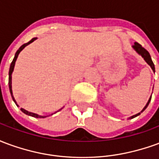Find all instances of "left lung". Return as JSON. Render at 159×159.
I'll list each match as a JSON object with an SVG mask.
<instances>
[{
  "instance_id": "left-lung-1",
  "label": "left lung",
  "mask_w": 159,
  "mask_h": 159,
  "mask_svg": "<svg viewBox=\"0 0 159 159\" xmlns=\"http://www.w3.org/2000/svg\"><path fill=\"white\" fill-rule=\"evenodd\" d=\"M132 48H133V49L135 51V52L139 54V55H140L142 58L144 59V60L146 61V62L149 65V66H151V68H152V70H153L154 72H155V66H154V64L153 62H152V58H151V55L149 52H147L146 49L144 48H142L141 47V45H140L138 42H134V44L133 46H132ZM151 99H152V96L149 98V100H148V101H147V105L145 106V107H144L143 109H142V111H140V112H139V113L135 114V115H134V116H131L130 117H129V119H132V118H134V117H136L137 116H139L141 112H143L144 111L147 109V107H148V105H149V103H150L151 101Z\"/></svg>"
}]
</instances>
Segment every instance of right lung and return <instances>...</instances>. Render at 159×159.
I'll use <instances>...</instances> for the list:
<instances>
[{
  "mask_svg": "<svg viewBox=\"0 0 159 159\" xmlns=\"http://www.w3.org/2000/svg\"><path fill=\"white\" fill-rule=\"evenodd\" d=\"M37 38L36 37H35V38H32V39L30 40L29 42H27V43H25V44H23L20 48H19V49H18V51L16 52L15 53V56H14V58H13V59H12V63H11V66H10V69H9V77H8V85H9V90H10V93H11V96H12V100L14 101V103L17 105V107H19L18 106V104H17V102H16L15 99H14V97H13V94H12V72H13V69H14V66H15V62L16 60H17V58H18V56H19V52L22 51L23 49L25 48L26 46H28L29 44H30L31 42H33L35 40H36ZM63 108V107H62ZM61 108V109H62ZM61 109H59V111H59L61 110ZM20 110L22 111L25 114H26V115H28V116H31V117H36V118H44V117H48V116H51V115H52V114H51V115H48V116H41V115H38V114L36 113H33V112H30V111H28L25 110L24 108H21ZM56 111V112H57ZM56 112H54V113H56Z\"/></svg>",
  "mask_w": 159,
  "mask_h": 159,
  "instance_id": "obj_1",
  "label": "right lung"
}]
</instances>
